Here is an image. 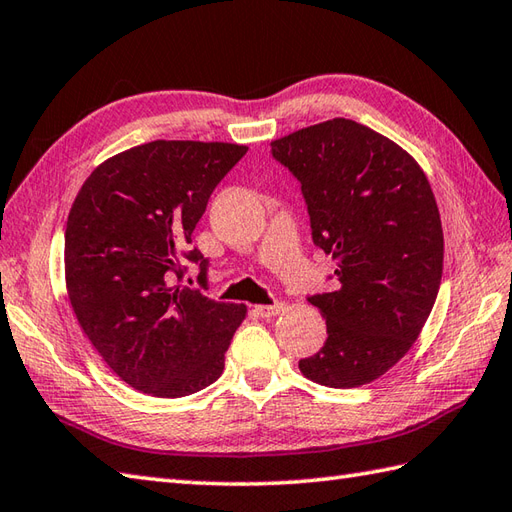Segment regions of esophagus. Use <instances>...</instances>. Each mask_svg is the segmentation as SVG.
Wrapping results in <instances>:
<instances>
[{"label":"esophagus","instance_id":"obj_1","mask_svg":"<svg viewBox=\"0 0 512 512\" xmlns=\"http://www.w3.org/2000/svg\"><path fill=\"white\" fill-rule=\"evenodd\" d=\"M282 309H285V304H282V302L260 304V306H256V313H258L260 317H274V315H278Z\"/></svg>","mask_w":512,"mask_h":512}]
</instances>
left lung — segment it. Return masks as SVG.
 <instances>
[{"mask_svg":"<svg viewBox=\"0 0 512 512\" xmlns=\"http://www.w3.org/2000/svg\"><path fill=\"white\" fill-rule=\"evenodd\" d=\"M271 155L300 181L313 243L337 263L335 291L309 295L328 337L300 370L328 388L379 379L412 348L440 289L445 241L423 168L346 118L274 140Z\"/></svg>","mask_w":512,"mask_h":512,"instance_id":"8db88e82","label":"left lung"}]
</instances>
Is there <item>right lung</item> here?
<instances>
[{
  "label": "right lung",
  "instance_id": "right-lung-1",
  "mask_svg": "<svg viewBox=\"0 0 512 512\" xmlns=\"http://www.w3.org/2000/svg\"><path fill=\"white\" fill-rule=\"evenodd\" d=\"M247 153L227 142L155 140L109 157L78 190L65 227V285L83 333L131 388L162 399L217 381L245 304L181 285V258L219 181ZM170 273L178 276L172 285Z\"/></svg>",
  "mask_w": 512,
  "mask_h": 512
}]
</instances>
